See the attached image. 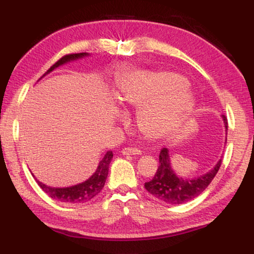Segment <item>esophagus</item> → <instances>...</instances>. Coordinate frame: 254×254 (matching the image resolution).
Returning a JSON list of instances; mask_svg holds the SVG:
<instances>
[{
	"mask_svg": "<svg viewBox=\"0 0 254 254\" xmlns=\"http://www.w3.org/2000/svg\"><path fill=\"white\" fill-rule=\"evenodd\" d=\"M122 154H123V155H141L142 151L137 149V148H124V149L122 150Z\"/></svg>",
	"mask_w": 254,
	"mask_h": 254,
	"instance_id": "obj_1",
	"label": "esophagus"
}]
</instances>
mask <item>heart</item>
Returning <instances> with one entry per match:
<instances>
[{"label": "heart", "instance_id": "obj_1", "mask_svg": "<svg viewBox=\"0 0 254 254\" xmlns=\"http://www.w3.org/2000/svg\"><path fill=\"white\" fill-rule=\"evenodd\" d=\"M117 99L124 107H139L137 124L148 138L162 139L178 129L192 104V93L176 72L136 70L122 78Z\"/></svg>", "mask_w": 254, "mask_h": 254}]
</instances>
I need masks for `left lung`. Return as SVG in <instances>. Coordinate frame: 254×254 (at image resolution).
I'll return each instance as SVG.
<instances>
[{
	"label": "left lung",
	"instance_id": "obj_1",
	"mask_svg": "<svg viewBox=\"0 0 254 254\" xmlns=\"http://www.w3.org/2000/svg\"><path fill=\"white\" fill-rule=\"evenodd\" d=\"M224 127L228 129L226 117H222ZM227 141V137H226ZM160 166L155 176L150 182L144 184L145 190L153 194L157 199L168 204H184L199 196L202 192L212 182L216 173L220 170L222 160H218L217 164L202 176L194 178H186L178 176L171 164V155L168 148H162L159 155Z\"/></svg>",
	"mask_w": 254,
	"mask_h": 254
}]
</instances>
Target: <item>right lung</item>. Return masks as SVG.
<instances>
[{
	"label": "right lung",
	"instance_id": "right-lung-1",
	"mask_svg": "<svg viewBox=\"0 0 254 254\" xmlns=\"http://www.w3.org/2000/svg\"><path fill=\"white\" fill-rule=\"evenodd\" d=\"M90 56L87 52H82V54H72V55H66L61 58L58 62H56L54 65L49 69L42 77L46 76L48 74H50L51 71H54L55 69L60 68V66L64 65L66 63L74 62V61L81 60V58ZM113 154L112 151H107L105 154L103 159L99 161V165L95 170L94 173L90 176L88 179L84 180L82 183H78L76 185L71 186H65V188H52V186H48L45 184H43L39 180H37L38 185L42 188V190L48 193L49 196L54 199L60 200L62 203H68V204H82L86 202H89L90 199H93L94 197H97L100 191L103 190L105 182L107 179V174H109V167L110 162L112 161Z\"/></svg>",
	"mask_w": 254,
	"mask_h": 254
}]
</instances>
